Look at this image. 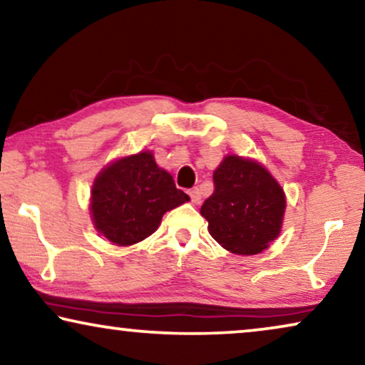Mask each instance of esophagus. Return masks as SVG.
Instances as JSON below:
<instances>
[{"label": "esophagus", "mask_w": 365, "mask_h": 365, "mask_svg": "<svg viewBox=\"0 0 365 365\" xmlns=\"http://www.w3.org/2000/svg\"><path fill=\"white\" fill-rule=\"evenodd\" d=\"M189 197H191V201L194 204H197L199 201H201V192H199V189L197 187L191 189V191H189Z\"/></svg>", "instance_id": "1"}]
</instances>
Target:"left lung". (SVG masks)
<instances>
[{"instance_id": "8db88e82", "label": "left lung", "mask_w": 365, "mask_h": 365, "mask_svg": "<svg viewBox=\"0 0 365 365\" xmlns=\"http://www.w3.org/2000/svg\"><path fill=\"white\" fill-rule=\"evenodd\" d=\"M214 192L204 201L207 231L241 256L262 252L281 234L286 194L262 164L229 154L212 174Z\"/></svg>"}]
</instances>
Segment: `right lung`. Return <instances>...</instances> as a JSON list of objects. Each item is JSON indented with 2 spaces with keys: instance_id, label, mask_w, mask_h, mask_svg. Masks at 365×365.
I'll list each match as a JSON object with an SVG mask.
<instances>
[{
  "instance_id": "1",
  "label": "right lung",
  "mask_w": 365,
  "mask_h": 365,
  "mask_svg": "<svg viewBox=\"0 0 365 365\" xmlns=\"http://www.w3.org/2000/svg\"><path fill=\"white\" fill-rule=\"evenodd\" d=\"M189 201L151 151L119 158L93 182L89 211L94 227L116 246H133L156 231L164 214Z\"/></svg>"
}]
</instances>
